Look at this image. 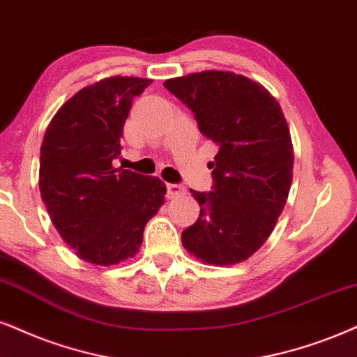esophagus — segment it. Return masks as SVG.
<instances>
[{
  "label": "esophagus",
  "instance_id": "esophagus-1",
  "mask_svg": "<svg viewBox=\"0 0 357 357\" xmlns=\"http://www.w3.org/2000/svg\"><path fill=\"white\" fill-rule=\"evenodd\" d=\"M186 194V188H183L181 184H168L166 186V197L168 199H176V197H181Z\"/></svg>",
  "mask_w": 357,
  "mask_h": 357
}]
</instances>
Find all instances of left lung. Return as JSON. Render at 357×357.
<instances>
[{
	"instance_id": "8db88e82",
	"label": "left lung",
	"mask_w": 357,
	"mask_h": 357,
	"mask_svg": "<svg viewBox=\"0 0 357 357\" xmlns=\"http://www.w3.org/2000/svg\"><path fill=\"white\" fill-rule=\"evenodd\" d=\"M163 85L219 145L212 191L191 189L201 212L181 234L184 249L211 265L241 264L264 245L287 204L295 156L285 115L264 85L236 72H194Z\"/></svg>"
}]
</instances>
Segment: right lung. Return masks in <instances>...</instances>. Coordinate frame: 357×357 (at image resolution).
<instances>
[{"label": "right lung", "instance_id": "1", "mask_svg": "<svg viewBox=\"0 0 357 357\" xmlns=\"http://www.w3.org/2000/svg\"><path fill=\"white\" fill-rule=\"evenodd\" d=\"M151 82L115 75L87 85L44 133L40 197L62 241L89 264L110 267L137 255L146 222L165 204L160 178L112 166L133 98Z\"/></svg>", "mask_w": 357, "mask_h": 357}]
</instances>
